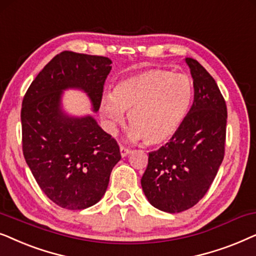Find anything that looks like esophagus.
Returning <instances> with one entry per match:
<instances>
[{
	"instance_id": "34e87169",
	"label": "esophagus",
	"mask_w": 256,
	"mask_h": 256,
	"mask_svg": "<svg viewBox=\"0 0 256 256\" xmlns=\"http://www.w3.org/2000/svg\"><path fill=\"white\" fill-rule=\"evenodd\" d=\"M131 153V150H128V148H120V156H122V158H125L126 156H128Z\"/></svg>"
}]
</instances>
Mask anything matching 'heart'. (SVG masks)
<instances>
[{
  "instance_id": "b5f03b06",
  "label": "heart",
  "mask_w": 256,
  "mask_h": 256,
  "mask_svg": "<svg viewBox=\"0 0 256 256\" xmlns=\"http://www.w3.org/2000/svg\"><path fill=\"white\" fill-rule=\"evenodd\" d=\"M193 82L184 74L145 70L119 80L112 94H104L100 112L110 128L124 124L128 112L131 142L162 145L174 137L193 102Z\"/></svg>"
}]
</instances>
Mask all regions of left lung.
Masks as SVG:
<instances>
[{"instance_id":"left-lung-1","label":"left lung","mask_w":256,"mask_h":256,"mask_svg":"<svg viewBox=\"0 0 256 256\" xmlns=\"http://www.w3.org/2000/svg\"><path fill=\"white\" fill-rule=\"evenodd\" d=\"M194 100L174 137L148 153L142 178L145 196L162 212L180 213L205 196L224 160L227 108L214 78L198 60L185 58Z\"/></svg>"}]
</instances>
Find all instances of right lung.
Here are the masks:
<instances>
[{
  "instance_id": "1",
  "label": "right lung",
  "mask_w": 256,
  "mask_h": 256,
  "mask_svg": "<svg viewBox=\"0 0 256 256\" xmlns=\"http://www.w3.org/2000/svg\"><path fill=\"white\" fill-rule=\"evenodd\" d=\"M111 60L63 51L32 80L22 103L23 154L51 202L76 210L94 206L106 192L120 160L119 146L90 114L74 116L63 106L66 90L86 94L100 110Z\"/></svg>"
}]
</instances>
